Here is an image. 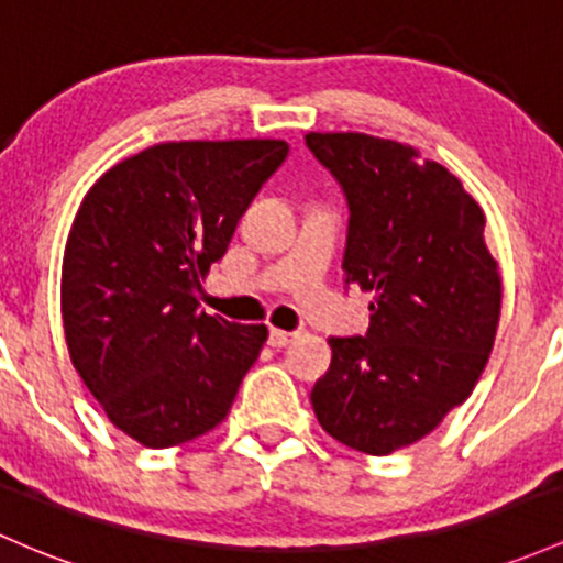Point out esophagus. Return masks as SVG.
I'll use <instances>...</instances> for the list:
<instances>
[{"instance_id":"1","label":"esophagus","mask_w":563,"mask_h":563,"mask_svg":"<svg viewBox=\"0 0 563 563\" xmlns=\"http://www.w3.org/2000/svg\"><path fill=\"white\" fill-rule=\"evenodd\" d=\"M294 336L296 333H291V331H280V329H269V344L272 347H286V344H291L294 342Z\"/></svg>"}]
</instances>
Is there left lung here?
<instances>
[{
  "mask_svg": "<svg viewBox=\"0 0 563 563\" xmlns=\"http://www.w3.org/2000/svg\"><path fill=\"white\" fill-rule=\"evenodd\" d=\"M347 200V286L374 291L366 336L329 339L312 409L329 435L385 456L465 404L484 372L503 301L484 211L443 165L398 141L307 133Z\"/></svg>",
  "mask_w": 563,
  "mask_h": 563,
  "instance_id": "8db88e82",
  "label": "left lung"
}]
</instances>
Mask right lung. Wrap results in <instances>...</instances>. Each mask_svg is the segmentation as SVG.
<instances>
[{"label":"right lung","instance_id":"right-lung-1","mask_svg":"<svg viewBox=\"0 0 563 563\" xmlns=\"http://www.w3.org/2000/svg\"><path fill=\"white\" fill-rule=\"evenodd\" d=\"M288 157L286 141H178L122 159L85 195L60 277L71 363L122 432L150 449L230 411L267 325L200 310V280Z\"/></svg>","mask_w":563,"mask_h":563}]
</instances>
